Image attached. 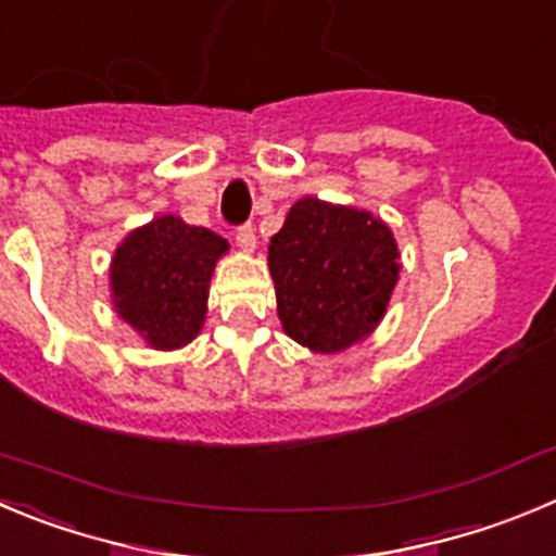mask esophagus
I'll return each instance as SVG.
<instances>
[{
	"label": "esophagus",
	"instance_id": "obj_1",
	"mask_svg": "<svg viewBox=\"0 0 556 556\" xmlns=\"http://www.w3.org/2000/svg\"><path fill=\"white\" fill-rule=\"evenodd\" d=\"M235 242L242 253L256 251V231H253V226H240V229L235 231Z\"/></svg>",
	"mask_w": 556,
	"mask_h": 556
}]
</instances>
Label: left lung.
Segmentation results:
<instances>
[{
    "label": "left lung",
    "mask_w": 556,
    "mask_h": 556,
    "mask_svg": "<svg viewBox=\"0 0 556 556\" xmlns=\"http://www.w3.org/2000/svg\"><path fill=\"white\" fill-rule=\"evenodd\" d=\"M283 332L314 354L346 352L388 314L401 253L368 210L303 195L267 248Z\"/></svg>",
    "instance_id": "1"
}]
</instances>
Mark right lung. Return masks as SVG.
<instances>
[{"mask_svg": "<svg viewBox=\"0 0 556 556\" xmlns=\"http://www.w3.org/2000/svg\"><path fill=\"white\" fill-rule=\"evenodd\" d=\"M229 242L179 215H157L128 231L109 267L111 305L147 346L172 352L202 332L210 278Z\"/></svg>", "mask_w": 556, "mask_h": 556, "instance_id": "obj_1", "label": "right lung"}]
</instances>
